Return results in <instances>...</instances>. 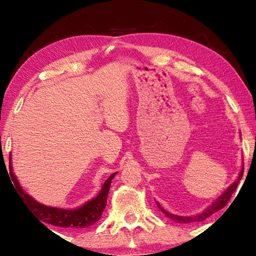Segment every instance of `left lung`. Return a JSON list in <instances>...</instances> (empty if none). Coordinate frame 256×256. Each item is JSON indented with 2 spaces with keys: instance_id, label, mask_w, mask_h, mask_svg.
I'll return each mask as SVG.
<instances>
[{
  "instance_id": "obj_1",
  "label": "left lung",
  "mask_w": 256,
  "mask_h": 256,
  "mask_svg": "<svg viewBox=\"0 0 256 256\" xmlns=\"http://www.w3.org/2000/svg\"><path fill=\"white\" fill-rule=\"evenodd\" d=\"M244 170V168H242L240 174V176H238V178H237V180L235 182V183L229 186V188L226 190H224V192L222 194V196H220L218 198H216V200L214 203H212V204L209 208H206L204 211L201 212V214H196V216H182L172 214H170V212H167L166 210H164L162 208V206H160L157 201H156V203H157V206H158L159 209L162 210L164 214L168 216V218L172 219V220H174V222H178V224H188V222H203V220H206V218H209L210 216L214 214V212L222 210V208H224V206L227 204L228 201L230 200L232 194L235 192L237 185H238V183H240V180H242V172H244V170Z\"/></svg>"
}]
</instances>
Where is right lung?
I'll list each match as a JSON object with an SVG mask.
<instances>
[{"label":"right lung","instance_id":"add662e5","mask_svg":"<svg viewBox=\"0 0 256 256\" xmlns=\"http://www.w3.org/2000/svg\"><path fill=\"white\" fill-rule=\"evenodd\" d=\"M11 160V157H10ZM10 176L11 180L14 182V188L18 190V196L26 203V206L29 208V210L37 216L38 219L42 222L53 224L56 227H63V228H73V229H82L92 226L94 222H97L99 219L102 218V211L105 210L108 192H110V183L112 177L116 175V172L112 174L108 177L107 180L104 183L100 192L98 193L96 198L92 200L84 203V206L76 209H58V208L54 206H47L44 204H40V202L24 192L22 188L18 183V180L14 176V172H12V164L10 162ZM42 224V222H40Z\"/></svg>","mask_w":256,"mask_h":256}]
</instances>
